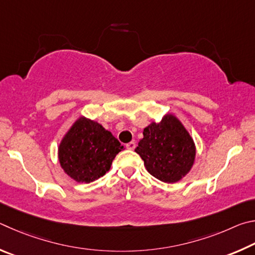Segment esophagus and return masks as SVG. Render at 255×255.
<instances>
[{
	"instance_id": "obj_1",
	"label": "esophagus",
	"mask_w": 255,
	"mask_h": 255,
	"mask_svg": "<svg viewBox=\"0 0 255 255\" xmlns=\"http://www.w3.org/2000/svg\"><path fill=\"white\" fill-rule=\"evenodd\" d=\"M134 148H135V142H128V143L127 144V149H128V150H134Z\"/></svg>"
}]
</instances>
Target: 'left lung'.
I'll list each match as a JSON object with an SVG mask.
<instances>
[{"mask_svg": "<svg viewBox=\"0 0 255 255\" xmlns=\"http://www.w3.org/2000/svg\"><path fill=\"white\" fill-rule=\"evenodd\" d=\"M135 152L144 161L150 175L173 184L180 181L193 168L196 145L181 121L169 113L159 123L152 122L144 128Z\"/></svg>", "mask_w": 255, "mask_h": 255, "instance_id": "left-lung-1", "label": "left lung"}]
</instances>
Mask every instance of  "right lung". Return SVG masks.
<instances>
[{
    "label": "right lung",
    "mask_w": 255,
    "mask_h": 255,
    "mask_svg": "<svg viewBox=\"0 0 255 255\" xmlns=\"http://www.w3.org/2000/svg\"><path fill=\"white\" fill-rule=\"evenodd\" d=\"M124 149L110 131L91 119L79 116L58 146V159L67 176L77 182L97 180L110 170Z\"/></svg>",
    "instance_id": "right-lung-1"
}]
</instances>
